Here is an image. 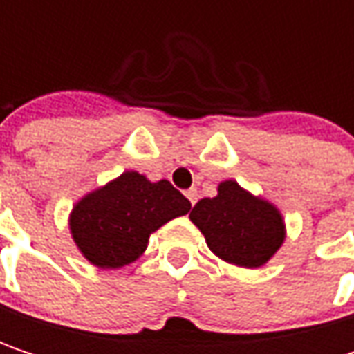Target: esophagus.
Returning <instances> with one entry per match:
<instances>
[{
	"label": "esophagus",
	"instance_id": "1",
	"mask_svg": "<svg viewBox=\"0 0 354 354\" xmlns=\"http://www.w3.org/2000/svg\"><path fill=\"white\" fill-rule=\"evenodd\" d=\"M186 198L190 201V205H194V203H196V198H198V192H196L194 188H190V190H186Z\"/></svg>",
	"mask_w": 354,
	"mask_h": 354
}]
</instances>
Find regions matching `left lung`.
Wrapping results in <instances>:
<instances>
[{
	"mask_svg": "<svg viewBox=\"0 0 354 354\" xmlns=\"http://www.w3.org/2000/svg\"><path fill=\"white\" fill-rule=\"evenodd\" d=\"M207 246L221 260L258 268L270 260L285 240V223L277 207L256 198L238 182L219 184V194L201 198L190 211Z\"/></svg>",
	"mask_w": 354,
	"mask_h": 354,
	"instance_id": "1",
	"label": "left lung"
}]
</instances>
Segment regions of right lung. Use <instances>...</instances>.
<instances>
[{
    "mask_svg": "<svg viewBox=\"0 0 354 354\" xmlns=\"http://www.w3.org/2000/svg\"><path fill=\"white\" fill-rule=\"evenodd\" d=\"M188 211L190 201L168 180L149 182L137 172H124L86 194L73 207L69 227L92 264L120 268L145 252L156 230Z\"/></svg>",
    "mask_w": 354,
    "mask_h": 354,
    "instance_id": "add662e5",
    "label": "right lung"
}]
</instances>
